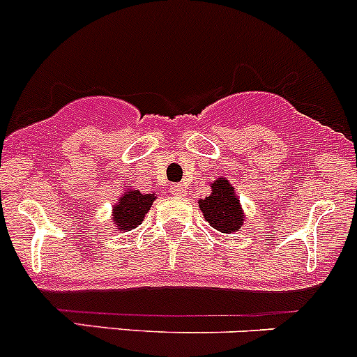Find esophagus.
I'll return each mask as SVG.
<instances>
[{
  "mask_svg": "<svg viewBox=\"0 0 357 357\" xmlns=\"http://www.w3.org/2000/svg\"><path fill=\"white\" fill-rule=\"evenodd\" d=\"M171 192H172V195L181 197V195H185V186H183V185H172Z\"/></svg>",
  "mask_w": 357,
  "mask_h": 357,
  "instance_id": "1",
  "label": "esophagus"
}]
</instances>
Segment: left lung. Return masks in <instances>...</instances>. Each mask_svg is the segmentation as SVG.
Masks as SVG:
<instances>
[{"instance_id":"obj_1","label":"left lung","mask_w":357,"mask_h":357,"mask_svg":"<svg viewBox=\"0 0 357 357\" xmlns=\"http://www.w3.org/2000/svg\"><path fill=\"white\" fill-rule=\"evenodd\" d=\"M200 211L208 225L222 233L236 231L243 222V212L235 197V190L225 178H218L212 183V193L200 200Z\"/></svg>"}]
</instances>
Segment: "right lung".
I'll return each instance as SVG.
<instances>
[{
  "label": "right lung",
  "mask_w": 357,
  "mask_h": 357,
  "mask_svg": "<svg viewBox=\"0 0 357 357\" xmlns=\"http://www.w3.org/2000/svg\"><path fill=\"white\" fill-rule=\"evenodd\" d=\"M155 193H139L138 190L126 192L124 197H121L119 204L114 208V222L119 229H135L136 226L142 225L143 218L152 207Z\"/></svg>",
  "instance_id": "right-lung-1"
}]
</instances>
